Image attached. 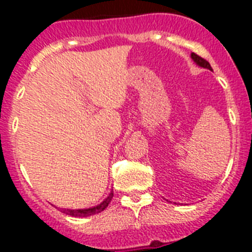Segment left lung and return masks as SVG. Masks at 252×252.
I'll list each match as a JSON object with an SVG mask.
<instances>
[{
    "label": "left lung",
    "instance_id": "left-lung-1",
    "mask_svg": "<svg viewBox=\"0 0 252 252\" xmlns=\"http://www.w3.org/2000/svg\"><path fill=\"white\" fill-rule=\"evenodd\" d=\"M191 57H192V60L195 61L196 64L199 65V66H201V68H207V69H209V70H212L211 64H209L207 60H204L203 57L197 56L196 53H191Z\"/></svg>",
    "mask_w": 252,
    "mask_h": 252
}]
</instances>
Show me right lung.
<instances>
[{"mask_svg":"<svg viewBox=\"0 0 252 252\" xmlns=\"http://www.w3.org/2000/svg\"><path fill=\"white\" fill-rule=\"evenodd\" d=\"M112 196H114V193L111 192L110 195L107 196V199L104 201H102L99 205H96V207L87 208V209H63V212L69 216H73V217H87V216L96 215V213H100V212L104 211L108 207Z\"/></svg>","mask_w":252,"mask_h":252,"instance_id":"add662e5","label":"right lung"}]
</instances>
